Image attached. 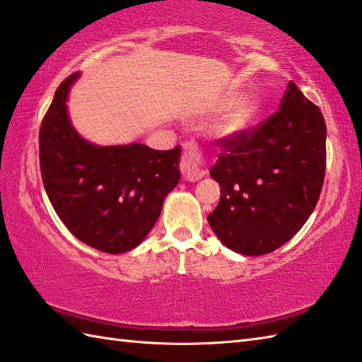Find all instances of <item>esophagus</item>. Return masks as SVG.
I'll return each mask as SVG.
<instances>
[{
	"mask_svg": "<svg viewBox=\"0 0 362 362\" xmlns=\"http://www.w3.org/2000/svg\"><path fill=\"white\" fill-rule=\"evenodd\" d=\"M184 153L181 158V173L184 176V180L195 182L199 181L204 176V170L202 165V155H199L198 146L194 141H187L182 144Z\"/></svg>",
	"mask_w": 362,
	"mask_h": 362,
	"instance_id": "obj_1",
	"label": "esophagus"
}]
</instances>
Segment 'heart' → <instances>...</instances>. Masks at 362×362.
Masks as SVG:
<instances>
[{"label": "heart", "instance_id": "obj_1", "mask_svg": "<svg viewBox=\"0 0 362 362\" xmlns=\"http://www.w3.org/2000/svg\"><path fill=\"white\" fill-rule=\"evenodd\" d=\"M260 111V103L254 98L238 99L230 107L220 125V132L224 136H234L246 132L252 125Z\"/></svg>", "mask_w": 362, "mask_h": 362}]
</instances>
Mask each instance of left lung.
Masks as SVG:
<instances>
[{
  "instance_id": "1",
  "label": "left lung",
  "mask_w": 362,
  "mask_h": 362,
  "mask_svg": "<svg viewBox=\"0 0 362 362\" xmlns=\"http://www.w3.org/2000/svg\"><path fill=\"white\" fill-rule=\"evenodd\" d=\"M325 139L320 110L290 82L277 113L220 141L209 173L221 198L207 221L224 246L263 255L299 232L324 184Z\"/></svg>"
}]
</instances>
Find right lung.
<instances>
[{"label": "right lung", "mask_w": 362, "mask_h": 362, "mask_svg": "<svg viewBox=\"0 0 362 362\" xmlns=\"http://www.w3.org/2000/svg\"><path fill=\"white\" fill-rule=\"evenodd\" d=\"M78 72L63 80L40 127V170L47 198L72 235L107 254L141 245L176 187L181 147H102L72 127L66 100Z\"/></svg>", "instance_id": "right-lung-1"}]
</instances>
